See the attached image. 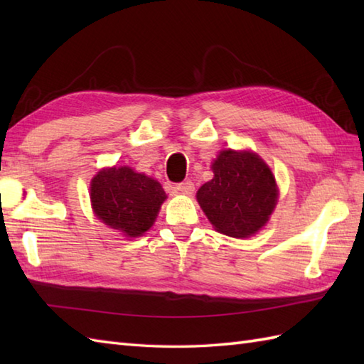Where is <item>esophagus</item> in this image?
Masks as SVG:
<instances>
[{"mask_svg":"<svg viewBox=\"0 0 364 364\" xmlns=\"http://www.w3.org/2000/svg\"><path fill=\"white\" fill-rule=\"evenodd\" d=\"M175 189L178 191V192H181V194H192V192H194V183H192L191 180H186V181H183V183H178L176 186H175Z\"/></svg>","mask_w":364,"mask_h":364,"instance_id":"34e87169","label":"esophagus"}]
</instances>
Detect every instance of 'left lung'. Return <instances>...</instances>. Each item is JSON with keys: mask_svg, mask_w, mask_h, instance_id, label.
<instances>
[{"mask_svg": "<svg viewBox=\"0 0 364 364\" xmlns=\"http://www.w3.org/2000/svg\"><path fill=\"white\" fill-rule=\"evenodd\" d=\"M214 178L197 192L206 218L220 233L249 237L264 227L277 203L270 168L250 151L223 150L213 164Z\"/></svg>", "mask_w": 364, "mask_h": 364, "instance_id": "obj_1", "label": "left lung"}]
</instances>
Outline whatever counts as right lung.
<instances>
[{
    "label": "right lung",
    "instance_id": "obj_1",
    "mask_svg": "<svg viewBox=\"0 0 364 364\" xmlns=\"http://www.w3.org/2000/svg\"><path fill=\"white\" fill-rule=\"evenodd\" d=\"M90 200L100 220L136 237L153 225L166 192L153 178L129 167H112L92 180Z\"/></svg>",
    "mask_w": 364,
    "mask_h": 364
}]
</instances>
